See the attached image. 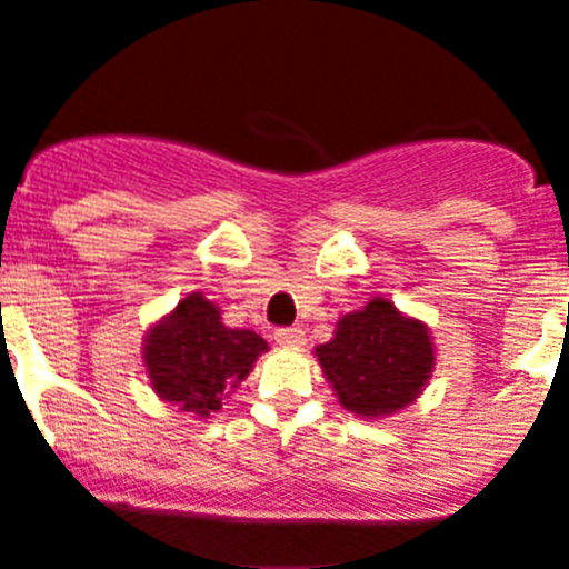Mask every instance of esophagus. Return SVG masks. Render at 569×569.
Wrapping results in <instances>:
<instances>
[{"label":"esophagus","instance_id":"34e87169","mask_svg":"<svg viewBox=\"0 0 569 569\" xmlns=\"http://www.w3.org/2000/svg\"><path fill=\"white\" fill-rule=\"evenodd\" d=\"M274 339H278V345H283V348H302V345H306V331L297 326L278 328V331H274Z\"/></svg>","mask_w":569,"mask_h":569}]
</instances>
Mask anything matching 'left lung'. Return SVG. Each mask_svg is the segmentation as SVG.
Segmentation results:
<instances>
[{
	"label": "left lung",
	"mask_w": 569,
	"mask_h": 569,
	"mask_svg": "<svg viewBox=\"0 0 569 569\" xmlns=\"http://www.w3.org/2000/svg\"><path fill=\"white\" fill-rule=\"evenodd\" d=\"M315 357L339 405L357 418H390L410 407L435 373L427 322L398 311L387 297L339 317Z\"/></svg>",
	"instance_id": "8db88e82"
}]
</instances>
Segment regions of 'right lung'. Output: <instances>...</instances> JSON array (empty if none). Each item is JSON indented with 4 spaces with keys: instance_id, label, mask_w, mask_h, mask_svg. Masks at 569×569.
Masks as SVG:
<instances>
[{
    "instance_id": "add662e5",
    "label": "right lung",
    "mask_w": 569,
    "mask_h": 569,
    "mask_svg": "<svg viewBox=\"0 0 569 569\" xmlns=\"http://www.w3.org/2000/svg\"><path fill=\"white\" fill-rule=\"evenodd\" d=\"M267 350L260 333L224 326L219 306L201 291H190L171 315L148 328L140 353L159 401L201 421L221 410V401Z\"/></svg>"
}]
</instances>
